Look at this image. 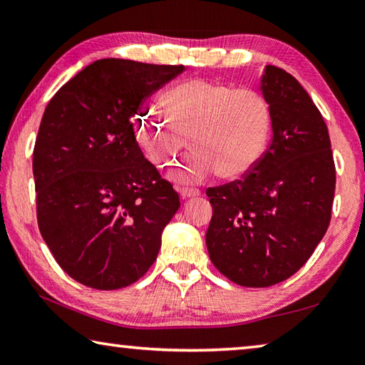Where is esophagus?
<instances>
[{
  "label": "esophagus",
  "mask_w": 365,
  "mask_h": 365,
  "mask_svg": "<svg viewBox=\"0 0 365 365\" xmlns=\"http://www.w3.org/2000/svg\"><path fill=\"white\" fill-rule=\"evenodd\" d=\"M178 193H180V196L183 197V200H188V197H193V196H200L201 195V191L200 190H196V188H180V191H178Z\"/></svg>",
  "instance_id": "34e87169"
}]
</instances>
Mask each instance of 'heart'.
<instances>
[{
    "mask_svg": "<svg viewBox=\"0 0 365 365\" xmlns=\"http://www.w3.org/2000/svg\"><path fill=\"white\" fill-rule=\"evenodd\" d=\"M160 108L140 113L137 135L156 168L187 145L193 151L169 172L172 180L200 183L219 172L240 178L261 163L272 133V109L261 91L222 82L187 80L160 96Z\"/></svg>",
    "mask_w": 365,
    "mask_h": 365,
    "instance_id": "obj_1",
    "label": "heart"
}]
</instances>
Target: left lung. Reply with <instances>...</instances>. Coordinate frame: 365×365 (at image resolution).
Wrapping results in <instances>:
<instances>
[{
    "mask_svg": "<svg viewBox=\"0 0 365 365\" xmlns=\"http://www.w3.org/2000/svg\"><path fill=\"white\" fill-rule=\"evenodd\" d=\"M272 141L242 180L207 188V252L242 287H272L307 262L329 228L335 163L324 117L292 73L265 66Z\"/></svg>",
    "mask_w": 365,
    "mask_h": 365,
    "instance_id": "1",
    "label": "left lung"
}]
</instances>
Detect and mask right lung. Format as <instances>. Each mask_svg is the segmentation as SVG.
Masks as SVG:
<instances>
[{
  "mask_svg": "<svg viewBox=\"0 0 365 365\" xmlns=\"http://www.w3.org/2000/svg\"><path fill=\"white\" fill-rule=\"evenodd\" d=\"M183 71L100 59L48 103L34 148L36 219L59 267L85 287H128L156 261L180 200L145 159L132 119Z\"/></svg>",
  "mask_w": 365,
  "mask_h": 365,
  "instance_id": "1",
  "label": "right lung"
}]
</instances>
